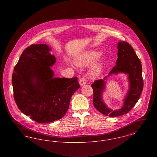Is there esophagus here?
Returning a JSON list of instances; mask_svg holds the SVG:
<instances>
[{
  "label": "esophagus",
  "instance_id": "esophagus-1",
  "mask_svg": "<svg viewBox=\"0 0 157 157\" xmlns=\"http://www.w3.org/2000/svg\"><path fill=\"white\" fill-rule=\"evenodd\" d=\"M86 83V80L85 78H81L80 79H79V84L81 86H83L84 85H85Z\"/></svg>",
  "mask_w": 157,
  "mask_h": 157
}]
</instances>
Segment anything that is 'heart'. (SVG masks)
<instances>
[{"label": "heart", "instance_id": "1", "mask_svg": "<svg viewBox=\"0 0 157 157\" xmlns=\"http://www.w3.org/2000/svg\"><path fill=\"white\" fill-rule=\"evenodd\" d=\"M101 53L97 51H89L83 53L75 60V63L76 65L82 67L87 65L94 62H95L100 57ZM102 72V65L101 64L97 63L92 65L90 69V75L91 77H97Z\"/></svg>", "mask_w": 157, "mask_h": 157}]
</instances>
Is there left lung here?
Masks as SVG:
<instances>
[{"label": "left lung", "instance_id": "8db88e82", "mask_svg": "<svg viewBox=\"0 0 157 157\" xmlns=\"http://www.w3.org/2000/svg\"><path fill=\"white\" fill-rule=\"evenodd\" d=\"M118 59L117 65L112 68L109 75L124 73L128 74L129 88L124 100L123 106L118 110L113 111L106 106L102 101V94L105 90L104 79L95 81L91 85L93 88V104L98 111L105 115L114 117L126 114L134 107L141 94L144 82L142 79L141 63L134 49L127 42L120 41L118 44Z\"/></svg>", "mask_w": 157, "mask_h": 157}]
</instances>
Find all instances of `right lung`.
Masks as SVG:
<instances>
[{"instance_id": "add662e5", "label": "right lung", "mask_w": 157, "mask_h": 157, "mask_svg": "<svg viewBox=\"0 0 157 157\" xmlns=\"http://www.w3.org/2000/svg\"><path fill=\"white\" fill-rule=\"evenodd\" d=\"M46 44L30 45L14 67L12 82L18 108L38 123L62 118L71 97L80 87L78 78H53L50 67L56 62Z\"/></svg>"}]
</instances>
